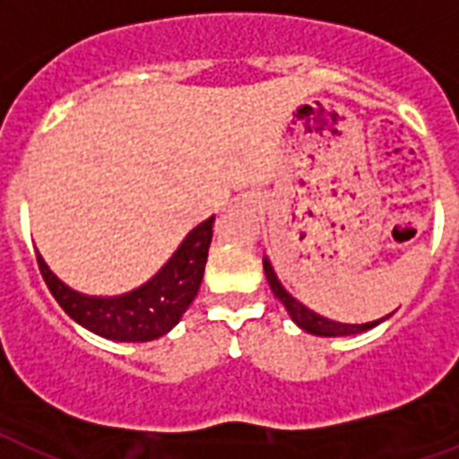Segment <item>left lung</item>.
<instances>
[{
  "mask_svg": "<svg viewBox=\"0 0 459 459\" xmlns=\"http://www.w3.org/2000/svg\"><path fill=\"white\" fill-rule=\"evenodd\" d=\"M264 273H266V281H269V286H272L273 295L279 298L281 302H283V307L288 309V314H290V319L298 324V326L302 328V331H307V333H314V335H326V338H331V335H355V333H362V331H369V328L378 326L381 321H385L388 316H384V319H377V321H367V324H341V321H331L326 319V316H321V314L312 312L309 307H305L302 302H298L293 298V295L288 293L286 288L281 286L279 276L273 273V266L272 262L264 257Z\"/></svg>",
  "mask_w": 459,
  "mask_h": 459,
  "instance_id": "obj_1",
  "label": "left lung"
}]
</instances>
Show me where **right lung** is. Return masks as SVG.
<instances>
[{
    "label": "right lung",
    "instance_id": "add662e5",
    "mask_svg": "<svg viewBox=\"0 0 459 459\" xmlns=\"http://www.w3.org/2000/svg\"><path fill=\"white\" fill-rule=\"evenodd\" d=\"M214 216L195 226L145 286L117 298L75 293L61 283L38 252V266L61 309L92 333L121 342H147L169 333L200 290Z\"/></svg>",
    "mask_w": 459,
    "mask_h": 459
}]
</instances>
